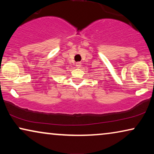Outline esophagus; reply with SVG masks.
Here are the masks:
<instances>
[{
  "label": "esophagus",
  "mask_w": 154,
  "mask_h": 154,
  "mask_svg": "<svg viewBox=\"0 0 154 154\" xmlns=\"http://www.w3.org/2000/svg\"><path fill=\"white\" fill-rule=\"evenodd\" d=\"M81 64H82V63L80 62L75 63V66H76L77 67H79H79L81 66Z\"/></svg>",
  "instance_id": "obj_1"
}]
</instances>
